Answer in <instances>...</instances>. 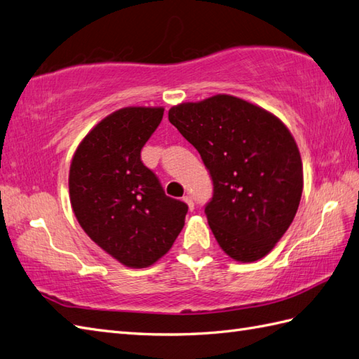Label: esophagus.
<instances>
[{"label": "esophagus", "mask_w": 359, "mask_h": 359, "mask_svg": "<svg viewBox=\"0 0 359 359\" xmlns=\"http://www.w3.org/2000/svg\"><path fill=\"white\" fill-rule=\"evenodd\" d=\"M183 202H185V203L188 205V208H189L191 211L194 210V202H193V198H191L189 196H185V197H183Z\"/></svg>", "instance_id": "1"}]
</instances>
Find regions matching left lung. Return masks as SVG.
<instances>
[{
    "label": "left lung",
    "mask_w": 359,
    "mask_h": 359,
    "mask_svg": "<svg viewBox=\"0 0 359 359\" xmlns=\"http://www.w3.org/2000/svg\"><path fill=\"white\" fill-rule=\"evenodd\" d=\"M170 122L210 172L205 214L215 240L237 262L260 260L292 223L303 193L298 147L280 119L229 95L172 107Z\"/></svg>",
    "instance_id": "left-lung-1"
}]
</instances>
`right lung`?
I'll return each instance as SVG.
<instances>
[{"label": "right lung", "mask_w": 359, "mask_h": 359, "mask_svg": "<svg viewBox=\"0 0 359 359\" xmlns=\"http://www.w3.org/2000/svg\"><path fill=\"white\" fill-rule=\"evenodd\" d=\"M163 108L127 107L107 116L73 156V212L87 236L128 268H147L170 251L188 205L168 197L140 151Z\"/></svg>", "instance_id": "right-lung-1"}]
</instances>
